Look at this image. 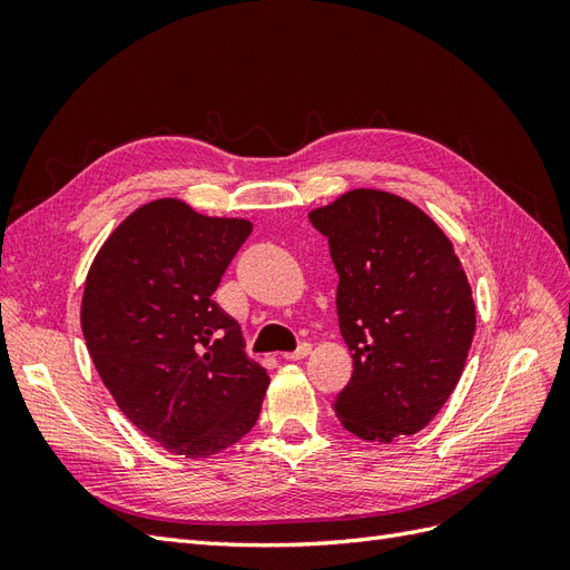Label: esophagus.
I'll return each instance as SVG.
<instances>
[{
    "mask_svg": "<svg viewBox=\"0 0 570 570\" xmlns=\"http://www.w3.org/2000/svg\"><path fill=\"white\" fill-rule=\"evenodd\" d=\"M308 352H312V344H308V342H302L295 352H285V354H283V358H285V361H299V358H304Z\"/></svg>",
    "mask_w": 570,
    "mask_h": 570,
    "instance_id": "esophagus-1",
    "label": "esophagus"
}]
</instances>
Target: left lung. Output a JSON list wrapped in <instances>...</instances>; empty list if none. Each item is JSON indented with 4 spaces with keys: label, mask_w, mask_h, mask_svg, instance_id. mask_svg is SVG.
I'll return each instance as SVG.
<instances>
[{
    "label": "left lung",
    "mask_w": 570,
    "mask_h": 570,
    "mask_svg": "<svg viewBox=\"0 0 570 570\" xmlns=\"http://www.w3.org/2000/svg\"><path fill=\"white\" fill-rule=\"evenodd\" d=\"M308 220L331 245L354 361L333 402L337 421L368 442L419 433L454 392L475 333L452 243L419 206L381 189H352Z\"/></svg>",
    "instance_id": "8db88e82"
}]
</instances>
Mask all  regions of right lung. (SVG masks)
I'll use <instances>...</instances> for the list:
<instances>
[{"label": "right lung", "instance_id": "add662e5", "mask_svg": "<svg viewBox=\"0 0 570 570\" xmlns=\"http://www.w3.org/2000/svg\"><path fill=\"white\" fill-rule=\"evenodd\" d=\"M249 233L243 218L149 202L111 233L85 281L80 325L101 383L128 421L187 459L243 440L268 387L237 321L214 302Z\"/></svg>", "mask_w": 570, "mask_h": 570}]
</instances>
